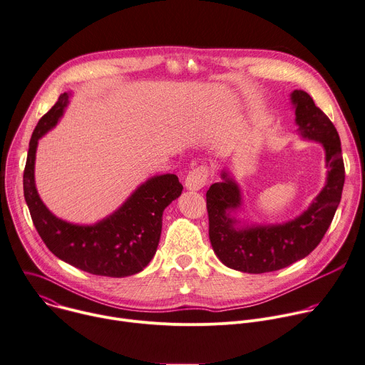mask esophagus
Masks as SVG:
<instances>
[{
  "mask_svg": "<svg viewBox=\"0 0 365 365\" xmlns=\"http://www.w3.org/2000/svg\"><path fill=\"white\" fill-rule=\"evenodd\" d=\"M210 168L208 165H197V168L192 169L189 175L186 176L185 186L187 190H200L207 185L208 176H210Z\"/></svg>",
  "mask_w": 365,
  "mask_h": 365,
  "instance_id": "obj_1",
  "label": "esophagus"
}]
</instances>
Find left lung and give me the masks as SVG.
I'll use <instances>...</instances> for the list:
<instances>
[{"label": "left lung", "instance_id": "obj_1", "mask_svg": "<svg viewBox=\"0 0 365 365\" xmlns=\"http://www.w3.org/2000/svg\"><path fill=\"white\" fill-rule=\"evenodd\" d=\"M297 132L324 148L326 183L310 207L291 221L268 225H243L235 217L242 208V190L230 172L207 192L210 240L225 267L247 274H264L289 267L310 255L322 242L341 202L345 168L335 125L303 90L291 93Z\"/></svg>", "mask_w": 365, "mask_h": 365}]
</instances>
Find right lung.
Wrapping results in <instances>:
<instances>
[{
    "mask_svg": "<svg viewBox=\"0 0 365 365\" xmlns=\"http://www.w3.org/2000/svg\"><path fill=\"white\" fill-rule=\"evenodd\" d=\"M70 96H59L30 138L23 190L33 224L56 257L84 272L112 278L135 275L155 255L163 211L180 196L183 186L176 175L154 176L132 192L113 214L91 225L73 224L53 215L38 193L35 160L39 140L62 118Z\"/></svg>",
    "mask_w": 365,
    "mask_h": 365,
    "instance_id": "obj_1",
    "label": "right lung"
}]
</instances>
